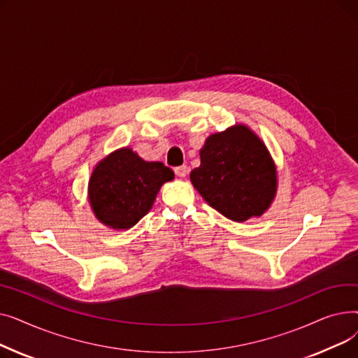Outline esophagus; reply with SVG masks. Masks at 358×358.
I'll list each match as a JSON object with an SVG mask.
<instances>
[{
  "label": "esophagus",
  "mask_w": 358,
  "mask_h": 358,
  "mask_svg": "<svg viewBox=\"0 0 358 358\" xmlns=\"http://www.w3.org/2000/svg\"><path fill=\"white\" fill-rule=\"evenodd\" d=\"M174 171H176V174L178 177H185L187 174H189V166H187V165H180V166H177L174 169Z\"/></svg>",
  "instance_id": "1"
}]
</instances>
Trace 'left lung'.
<instances>
[{"label": "left lung", "mask_w": 358, "mask_h": 358, "mask_svg": "<svg viewBox=\"0 0 358 358\" xmlns=\"http://www.w3.org/2000/svg\"><path fill=\"white\" fill-rule=\"evenodd\" d=\"M200 166L190 180L213 209L235 222L264 213L274 199L275 166L262 143L245 126L208 138Z\"/></svg>", "instance_id": "8db88e82"}]
</instances>
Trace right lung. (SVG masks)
Segmentation results:
<instances>
[{"mask_svg":"<svg viewBox=\"0 0 358 358\" xmlns=\"http://www.w3.org/2000/svg\"><path fill=\"white\" fill-rule=\"evenodd\" d=\"M173 178V169L162 162H148L129 148L119 149L92 171L91 208L107 227L131 228L152 208L161 185Z\"/></svg>","mask_w":358,"mask_h":358,"instance_id":"obj_1","label":"right lung"}]
</instances>
